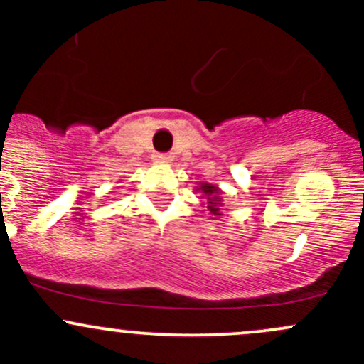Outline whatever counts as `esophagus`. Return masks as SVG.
Returning <instances> with one entry per match:
<instances>
[{
    "instance_id": "1",
    "label": "esophagus",
    "mask_w": 364,
    "mask_h": 364,
    "mask_svg": "<svg viewBox=\"0 0 364 364\" xmlns=\"http://www.w3.org/2000/svg\"><path fill=\"white\" fill-rule=\"evenodd\" d=\"M153 161L155 164H171L172 161V156L167 155V153H156V155H153Z\"/></svg>"
}]
</instances>
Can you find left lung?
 <instances>
[{"label":"left lung","instance_id":"left-lung-1","mask_svg":"<svg viewBox=\"0 0 364 364\" xmlns=\"http://www.w3.org/2000/svg\"><path fill=\"white\" fill-rule=\"evenodd\" d=\"M197 190L204 193V199L208 200V211L213 216H222V199H220V190L218 186H213L209 183H200Z\"/></svg>","mask_w":364,"mask_h":364}]
</instances>
